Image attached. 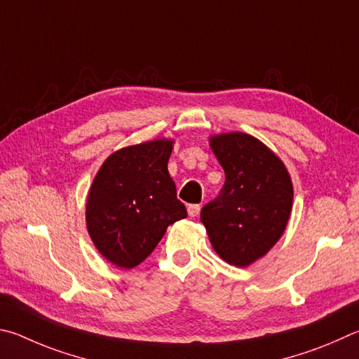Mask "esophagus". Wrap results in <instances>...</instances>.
<instances>
[{
    "instance_id": "34e87169",
    "label": "esophagus",
    "mask_w": 359,
    "mask_h": 359,
    "mask_svg": "<svg viewBox=\"0 0 359 359\" xmlns=\"http://www.w3.org/2000/svg\"><path fill=\"white\" fill-rule=\"evenodd\" d=\"M198 212H200V205H189V206H187V215H189L191 217L198 216Z\"/></svg>"
}]
</instances>
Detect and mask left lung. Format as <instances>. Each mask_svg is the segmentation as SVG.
I'll return each mask as SVG.
<instances>
[{"instance_id": "1", "label": "left lung", "mask_w": 359, "mask_h": 359, "mask_svg": "<svg viewBox=\"0 0 359 359\" xmlns=\"http://www.w3.org/2000/svg\"><path fill=\"white\" fill-rule=\"evenodd\" d=\"M210 147L225 183L217 198L203 206L200 221L222 260L249 266L284 233L293 203L290 175L266 144L244 132L212 135Z\"/></svg>"}]
</instances>
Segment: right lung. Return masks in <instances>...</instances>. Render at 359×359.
<instances>
[{
  "mask_svg": "<svg viewBox=\"0 0 359 359\" xmlns=\"http://www.w3.org/2000/svg\"><path fill=\"white\" fill-rule=\"evenodd\" d=\"M172 149L168 138L121 148L94 176L86 229L100 255L118 268L140 265L168 225L187 216L167 168Z\"/></svg>",
  "mask_w": 359,
  "mask_h": 359,
  "instance_id": "obj_1",
  "label": "right lung"
}]
</instances>
